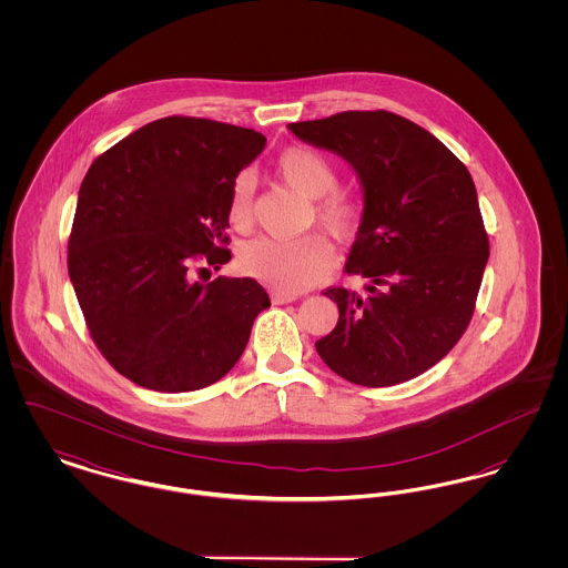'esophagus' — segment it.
Masks as SVG:
<instances>
[{
    "label": "esophagus",
    "mask_w": 568,
    "mask_h": 568,
    "mask_svg": "<svg viewBox=\"0 0 568 568\" xmlns=\"http://www.w3.org/2000/svg\"><path fill=\"white\" fill-rule=\"evenodd\" d=\"M297 294H285V292H272V302L274 304H290L296 302Z\"/></svg>",
    "instance_id": "obj_1"
}]
</instances>
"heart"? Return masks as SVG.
Returning <instances> with one entry per match:
<instances>
[{"label":"heart","mask_w":568,"mask_h":568,"mask_svg":"<svg viewBox=\"0 0 568 568\" xmlns=\"http://www.w3.org/2000/svg\"><path fill=\"white\" fill-rule=\"evenodd\" d=\"M278 176L308 200H317L315 215L325 232L336 241H349L359 225V206L352 195L332 191L336 170L329 160L306 146H290L276 160ZM251 174H239L227 200V221L244 230L251 223ZM239 266L272 290L297 294L313 287L329 271V248L324 239L308 234L292 241L253 239L239 251Z\"/></svg>","instance_id":"b5f03b06"}]
</instances>
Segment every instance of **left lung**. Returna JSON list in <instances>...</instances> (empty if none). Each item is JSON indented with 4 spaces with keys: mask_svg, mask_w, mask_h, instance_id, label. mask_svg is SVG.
<instances>
[{
    "mask_svg": "<svg viewBox=\"0 0 568 568\" xmlns=\"http://www.w3.org/2000/svg\"><path fill=\"white\" fill-rule=\"evenodd\" d=\"M287 128L349 163L364 193L345 272L364 276L366 292L325 290L338 324L315 343L320 357L366 387L426 373L464 334L489 257L473 176L394 112L349 110Z\"/></svg>",
    "mask_w": 568,
    "mask_h": 568,
    "instance_id": "left-lung-1",
    "label": "left lung"
}]
</instances>
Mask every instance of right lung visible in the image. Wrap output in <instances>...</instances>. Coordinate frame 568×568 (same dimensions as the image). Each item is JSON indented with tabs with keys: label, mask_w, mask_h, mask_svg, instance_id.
Segmentation results:
<instances>
[{
	"label": "right lung",
	"mask_w": 568,
	"mask_h": 568,
	"mask_svg": "<svg viewBox=\"0 0 568 568\" xmlns=\"http://www.w3.org/2000/svg\"><path fill=\"white\" fill-rule=\"evenodd\" d=\"M266 146L260 132L165 116L91 163L68 272L89 332L123 377L155 392H193L225 377L271 297L255 278L193 268L230 262V190ZM209 271V268H202Z\"/></svg>",
	"instance_id": "1"
}]
</instances>
